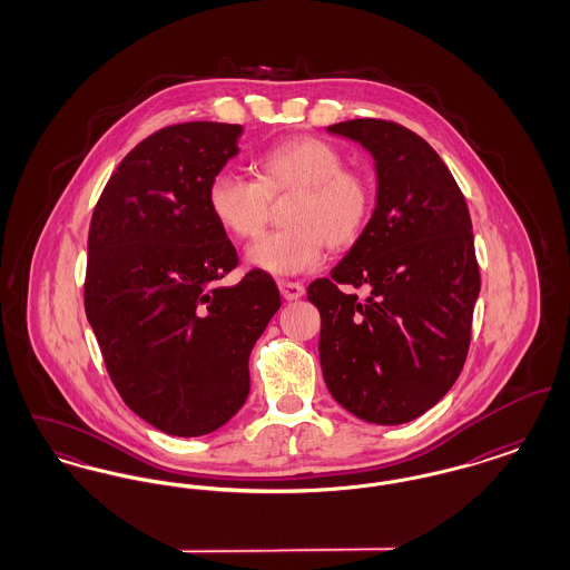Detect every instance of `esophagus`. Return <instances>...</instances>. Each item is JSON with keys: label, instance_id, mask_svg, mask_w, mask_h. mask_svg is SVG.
I'll list each match as a JSON object with an SVG mask.
<instances>
[{"label": "esophagus", "instance_id": "34e87169", "mask_svg": "<svg viewBox=\"0 0 570 570\" xmlns=\"http://www.w3.org/2000/svg\"><path fill=\"white\" fill-rule=\"evenodd\" d=\"M277 288H279L282 297L288 298V301L303 297V293H305V286L301 282H293V279H277Z\"/></svg>", "mask_w": 570, "mask_h": 570}]
</instances>
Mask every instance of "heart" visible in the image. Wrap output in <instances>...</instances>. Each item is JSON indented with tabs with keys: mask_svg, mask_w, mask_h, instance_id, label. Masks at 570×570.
Instances as JSON below:
<instances>
[{
	"mask_svg": "<svg viewBox=\"0 0 570 570\" xmlns=\"http://www.w3.org/2000/svg\"><path fill=\"white\" fill-rule=\"evenodd\" d=\"M256 179L219 170L207 186V205L217 224L239 242L256 239L269 217L273 200L286 207V230L265 235L247 249V261L272 275L316 269L325 244L344 252L367 230L376 212L370 177L346 168V156L325 138L293 136L254 160Z\"/></svg>",
	"mask_w": 570,
	"mask_h": 570,
	"instance_id": "1",
	"label": "heart"
}]
</instances>
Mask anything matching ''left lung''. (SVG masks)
Returning a JSON list of instances; mask_svg holds the SVG:
<instances>
[{"instance_id":"left-lung-1","label":"left lung","mask_w":570,"mask_h":570,"mask_svg":"<svg viewBox=\"0 0 570 570\" xmlns=\"http://www.w3.org/2000/svg\"><path fill=\"white\" fill-rule=\"evenodd\" d=\"M328 132L376 160V212L331 277L307 298L321 312V365L331 395L376 425L435 406L461 374L481 291L465 198L428 140L386 119Z\"/></svg>"}]
</instances>
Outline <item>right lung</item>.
<instances>
[{"instance_id": "right-lung-1", "label": "right lung", "mask_w": 570, "mask_h": 570, "mask_svg": "<svg viewBox=\"0 0 570 570\" xmlns=\"http://www.w3.org/2000/svg\"><path fill=\"white\" fill-rule=\"evenodd\" d=\"M242 126L188 121L140 140L110 175L87 237L85 314L126 406L164 434L216 432L244 406L247 358L279 309L207 205Z\"/></svg>"}]
</instances>
